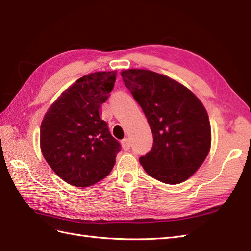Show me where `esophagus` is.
<instances>
[{
	"label": "esophagus",
	"mask_w": 251,
	"mask_h": 251,
	"mask_svg": "<svg viewBox=\"0 0 251 251\" xmlns=\"http://www.w3.org/2000/svg\"><path fill=\"white\" fill-rule=\"evenodd\" d=\"M121 144H122V147H123V149L125 150V151H128L130 149V142H129V140L128 139H123L121 141Z\"/></svg>",
	"instance_id": "1"
}]
</instances>
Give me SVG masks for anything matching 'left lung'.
Returning a JSON list of instances; mask_svg holds the SVG:
<instances>
[{"label":"left lung","mask_w":251,"mask_h":251,"mask_svg":"<svg viewBox=\"0 0 251 251\" xmlns=\"http://www.w3.org/2000/svg\"><path fill=\"white\" fill-rule=\"evenodd\" d=\"M121 75L152 132V147L140 157L141 165L161 182L185 181L201 168L211 147L210 121L202 102L169 76L142 69L124 70Z\"/></svg>","instance_id":"1"}]
</instances>
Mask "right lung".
Returning <instances> with one entry per match:
<instances>
[{"label":"right lung","mask_w":251,"mask_h":251,"mask_svg":"<svg viewBox=\"0 0 251 251\" xmlns=\"http://www.w3.org/2000/svg\"><path fill=\"white\" fill-rule=\"evenodd\" d=\"M117 71L80 77L61 93L43 118L40 147L62 180L87 188L109 175L121 145L100 118L112 91Z\"/></svg>","instance_id":"add662e5"}]
</instances>
